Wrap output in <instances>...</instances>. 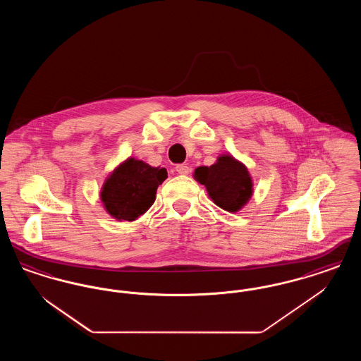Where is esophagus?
<instances>
[{
	"label": "esophagus",
	"mask_w": 361,
	"mask_h": 361,
	"mask_svg": "<svg viewBox=\"0 0 361 361\" xmlns=\"http://www.w3.org/2000/svg\"><path fill=\"white\" fill-rule=\"evenodd\" d=\"M189 166L187 165H184V164H180V165H176V172L178 173V174H189Z\"/></svg>",
	"instance_id": "1"
}]
</instances>
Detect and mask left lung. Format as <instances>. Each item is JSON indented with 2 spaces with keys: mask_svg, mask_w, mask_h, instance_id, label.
I'll return each mask as SVG.
<instances>
[{
  "mask_svg": "<svg viewBox=\"0 0 361 361\" xmlns=\"http://www.w3.org/2000/svg\"><path fill=\"white\" fill-rule=\"evenodd\" d=\"M195 178L203 184L216 206L237 212L253 193V184L243 164L231 155H222L211 166H199Z\"/></svg>",
  "mask_w": 361,
  "mask_h": 361,
  "instance_id": "obj_1",
  "label": "left lung"
}]
</instances>
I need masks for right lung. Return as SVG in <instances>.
<instances>
[{
	"instance_id": "1",
	"label": "right lung",
	"mask_w": 361,
	"mask_h": 361,
	"mask_svg": "<svg viewBox=\"0 0 361 361\" xmlns=\"http://www.w3.org/2000/svg\"><path fill=\"white\" fill-rule=\"evenodd\" d=\"M166 177L165 168L128 158L104 183V207L115 219L135 221L154 203L157 188Z\"/></svg>"
}]
</instances>
